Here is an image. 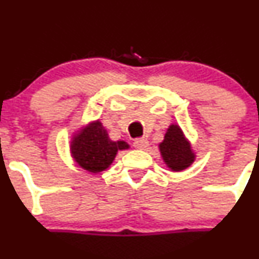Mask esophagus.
Here are the masks:
<instances>
[{
	"label": "esophagus",
	"instance_id": "esophagus-1",
	"mask_svg": "<svg viewBox=\"0 0 259 259\" xmlns=\"http://www.w3.org/2000/svg\"><path fill=\"white\" fill-rule=\"evenodd\" d=\"M149 145V142L146 139H144V138H142V139H137L134 142V146L137 149H140V150H144V149L148 148Z\"/></svg>",
	"mask_w": 259,
	"mask_h": 259
}]
</instances>
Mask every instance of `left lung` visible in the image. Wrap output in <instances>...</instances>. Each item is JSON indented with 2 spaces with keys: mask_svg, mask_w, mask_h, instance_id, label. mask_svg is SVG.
<instances>
[{
  "mask_svg": "<svg viewBox=\"0 0 259 259\" xmlns=\"http://www.w3.org/2000/svg\"><path fill=\"white\" fill-rule=\"evenodd\" d=\"M159 148L164 161L173 171L184 170L194 161V153L178 125L169 126Z\"/></svg>",
  "mask_w": 259,
  "mask_h": 259,
  "instance_id": "1",
  "label": "left lung"
}]
</instances>
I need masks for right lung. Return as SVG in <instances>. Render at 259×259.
Here are the masks:
<instances>
[{
	"label": "right lung",
	"instance_id": "1",
	"mask_svg": "<svg viewBox=\"0 0 259 259\" xmlns=\"http://www.w3.org/2000/svg\"><path fill=\"white\" fill-rule=\"evenodd\" d=\"M129 148L125 142H113L100 121L83 127L72 138L71 154L75 161L91 173H99L109 168L117 150Z\"/></svg>",
	"mask_w": 259,
	"mask_h": 259
}]
</instances>
